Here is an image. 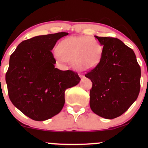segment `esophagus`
<instances>
[{"mask_svg":"<svg viewBox=\"0 0 148 148\" xmlns=\"http://www.w3.org/2000/svg\"><path fill=\"white\" fill-rule=\"evenodd\" d=\"M79 76H80V77H81V78H82H82H84V75H79Z\"/></svg>","mask_w":148,"mask_h":148,"instance_id":"34e87169","label":"esophagus"}]
</instances>
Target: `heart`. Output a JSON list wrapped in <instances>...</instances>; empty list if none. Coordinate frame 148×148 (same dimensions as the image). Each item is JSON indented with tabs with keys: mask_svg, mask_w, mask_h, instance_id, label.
Listing matches in <instances>:
<instances>
[{
	"mask_svg": "<svg viewBox=\"0 0 148 148\" xmlns=\"http://www.w3.org/2000/svg\"><path fill=\"white\" fill-rule=\"evenodd\" d=\"M103 50L102 44L94 37L71 36L60 42L54 55L59 62H69L75 69L86 71L98 65Z\"/></svg>",
	"mask_w": 148,
	"mask_h": 148,
	"instance_id": "1",
	"label": "heart"
}]
</instances>
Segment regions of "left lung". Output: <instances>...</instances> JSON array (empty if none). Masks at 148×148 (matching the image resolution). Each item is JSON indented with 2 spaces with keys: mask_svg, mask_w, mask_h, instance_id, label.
I'll return each mask as SVG.
<instances>
[{
  "mask_svg": "<svg viewBox=\"0 0 148 148\" xmlns=\"http://www.w3.org/2000/svg\"><path fill=\"white\" fill-rule=\"evenodd\" d=\"M94 37L104 50L98 65L85 75L92 82L90 106L98 116L112 119L126 112L137 100L141 69L133 50L121 40Z\"/></svg>",
  "mask_w": 148,
  "mask_h": 148,
  "instance_id": "left-lung-1",
  "label": "left lung"
}]
</instances>
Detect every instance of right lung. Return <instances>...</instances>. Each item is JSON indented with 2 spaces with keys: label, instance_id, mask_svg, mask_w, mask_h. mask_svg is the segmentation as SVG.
Listing matches in <instances>:
<instances>
[{
  "label": "right lung",
  "instance_id": "right-lung-1",
  "mask_svg": "<svg viewBox=\"0 0 148 148\" xmlns=\"http://www.w3.org/2000/svg\"><path fill=\"white\" fill-rule=\"evenodd\" d=\"M66 32L38 36L24 40L10 56L6 73L11 102L34 121L48 120L63 108L64 92L79 83L77 73L55 68L51 50Z\"/></svg>",
  "mask_w": 148,
  "mask_h": 148
}]
</instances>
